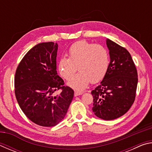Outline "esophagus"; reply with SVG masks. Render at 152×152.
Segmentation results:
<instances>
[{"label":"esophagus","instance_id":"1","mask_svg":"<svg viewBox=\"0 0 152 152\" xmlns=\"http://www.w3.org/2000/svg\"><path fill=\"white\" fill-rule=\"evenodd\" d=\"M83 94V92H80V91H74V96H80V95H81Z\"/></svg>","mask_w":152,"mask_h":152}]
</instances>
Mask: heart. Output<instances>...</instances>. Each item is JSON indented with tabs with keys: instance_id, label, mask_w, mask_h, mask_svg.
<instances>
[{
	"instance_id": "heart-1",
	"label": "heart",
	"mask_w": 152,
	"mask_h": 152,
	"mask_svg": "<svg viewBox=\"0 0 152 152\" xmlns=\"http://www.w3.org/2000/svg\"><path fill=\"white\" fill-rule=\"evenodd\" d=\"M110 55L107 49L100 44L79 41L71 46L68 58H62L58 63V70L64 79H70L78 67L79 72L72 77L68 86L76 91H82L90 82L102 80L109 71Z\"/></svg>"
}]
</instances>
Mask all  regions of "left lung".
<instances>
[{"instance_id": "obj_1", "label": "left lung", "mask_w": 152, "mask_h": 152, "mask_svg": "<svg viewBox=\"0 0 152 152\" xmlns=\"http://www.w3.org/2000/svg\"><path fill=\"white\" fill-rule=\"evenodd\" d=\"M106 42L110 60L109 71L91 94L94 115L109 121L121 117L132 107L135 99L138 78L129 52L109 39Z\"/></svg>"}]
</instances>
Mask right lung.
I'll list each match as a JSON object with an SVG mask.
<instances>
[{"label":"right lung","instance_id":"add662e5","mask_svg":"<svg viewBox=\"0 0 152 152\" xmlns=\"http://www.w3.org/2000/svg\"><path fill=\"white\" fill-rule=\"evenodd\" d=\"M58 45L41 43L20 61L15 76V93L19 107L29 119L43 127H53L65 117L74 91L64 86L56 71ZM61 88L60 95L53 96Z\"/></svg>","mask_w":152,"mask_h":152}]
</instances>
